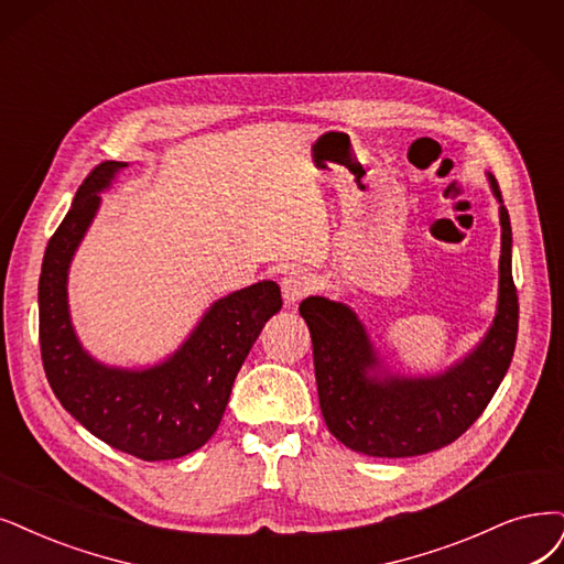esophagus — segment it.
<instances>
[{"label": "esophagus", "instance_id": "obj_1", "mask_svg": "<svg viewBox=\"0 0 564 564\" xmlns=\"http://www.w3.org/2000/svg\"><path fill=\"white\" fill-rule=\"evenodd\" d=\"M281 290H283L285 302L295 304V302L304 300L306 295H311V290H314V279H311L306 269H293L283 276Z\"/></svg>", "mask_w": 564, "mask_h": 564}]
</instances>
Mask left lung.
Instances as JSON below:
<instances>
[{
    "label": "left lung",
    "instance_id": "1",
    "mask_svg": "<svg viewBox=\"0 0 564 564\" xmlns=\"http://www.w3.org/2000/svg\"><path fill=\"white\" fill-rule=\"evenodd\" d=\"M497 199L499 185L492 178ZM502 220L497 316L469 358L432 379L367 377L377 365L367 332L352 311L325 297H306L300 314L314 344L323 419L337 440L373 457H411L453 444L486 411L511 365L518 337V293L511 274V223Z\"/></svg>",
    "mask_w": 564,
    "mask_h": 564
}]
</instances>
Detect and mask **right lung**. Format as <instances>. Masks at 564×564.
Here are the masks:
<instances>
[{"label":"right lung","mask_w":564,"mask_h":564,"mask_svg":"<svg viewBox=\"0 0 564 564\" xmlns=\"http://www.w3.org/2000/svg\"><path fill=\"white\" fill-rule=\"evenodd\" d=\"M124 162H101L76 191L46 246L39 276V346L59 404L97 440L139 460H174L218 430L237 373L264 323L281 308V288L262 281L216 302L174 358L143 371L109 369L76 341L67 308V269L104 191Z\"/></svg>","instance_id":"obj_1"}]
</instances>
